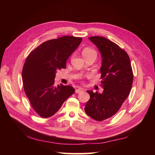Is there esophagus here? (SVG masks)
Masks as SVG:
<instances>
[{
  "instance_id": "1",
  "label": "esophagus",
  "mask_w": 155,
  "mask_h": 155,
  "mask_svg": "<svg viewBox=\"0 0 155 155\" xmlns=\"http://www.w3.org/2000/svg\"><path fill=\"white\" fill-rule=\"evenodd\" d=\"M83 90H84L83 88H78V89H76V93H79V92H82Z\"/></svg>"
}]
</instances>
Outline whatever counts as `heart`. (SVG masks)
<instances>
[{
  "label": "heart",
  "mask_w": 155,
  "mask_h": 155,
  "mask_svg": "<svg viewBox=\"0 0 155 155\" xmlns=\"http://www.w3.org/2000/svg\"><path fill=\"white\" fill-rule=\"evenodd\" d=\"M82 54L83 55V57L85 58L86 56L88 55H96V51L89 48H86L85 49H83V51H82Z\"/></svg>",
  "instance_id": "heart-1"
}]
</instances>
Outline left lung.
<instances>
[{"label": "left lung", "instance_id": "left-lung-1", "mask_svg": "<svg viewBox=\"0 0 155 155\" xmlns=\"http://www.w3.org/2000/svg\"><path fill=\"white\" fill-rule=\"evenodd\" d=\"M101 55L100 72L104 92L87 91L90 100L85 107L86 114L100 121L115 114L128 97L132 87L133 74L130 59L124 50L104 37H88Z\"/></svg>", "mask_w": 155, "mask_h": 155}]
</instances>
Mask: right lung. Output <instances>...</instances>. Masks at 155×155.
Here are the masks:
<instances>
[{
  "label": "right lung",
  "mask_w": 155,
  "mask_h": 155,
  "mask_svg": "<svg viewBox=\"0 0 155 155\" xmlns=\"http://www.w3.org/2000/svg\"><path fill=\"white\" fill-rule=\"evenodd\" d=\"M82 41L81 37L63 36L44 42L28 56L22 72L25 92L35 111L46 118L53 116L75 92L70 85H55L58 70L66 63Z\"/></svg>",
  "instance_id": "1"
}]
</instances>
